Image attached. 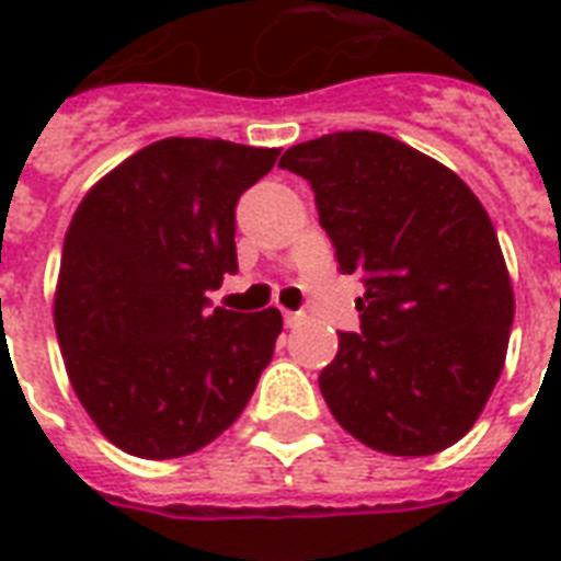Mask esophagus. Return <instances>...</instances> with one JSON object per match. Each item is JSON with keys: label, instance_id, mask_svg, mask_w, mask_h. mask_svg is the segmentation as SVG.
Returning a JSON list of instances; mask_svg holds the SVG:
<instances>
[{"label": "esophagus", "instance_id": "obj_1", "mask_svg": "<svg viewBox=\"0 0 561 561\" xmlns=\"http://www.w3.org/2000/svg\"><path fill=\"white\" fill-rule=\"evenodd\" d=\"M285 325H288V329H294V325L299 323V320H302V314H297V311H285Z\"/></svg>", "mask_w": 561, "mask_h": 561}]
</instances>
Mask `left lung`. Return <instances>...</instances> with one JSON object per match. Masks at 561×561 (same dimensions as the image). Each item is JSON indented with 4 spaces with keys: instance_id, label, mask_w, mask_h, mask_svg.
I'll use <instances>...</instances> for the list:
<instances>
[{
    "instance_id": "obj_1",
    "label": "left lung",
    "mask_w": 561,
    "mask_h": 561,
    "mask_svg": "<svg viewBox=\"0 0 561 561\" xmlns=\"http://www.w3.org/2000/svg\"><path fill=\"white\" fill-rule=\"evenodd\" d=\"M282 169L314 188L341 273L364 276L360 334L320 373L355 439L427 457L469 434L506 360L515 297L483 203L451 169L373 130L294 145Z\"/></svg>"
}]
</instances>
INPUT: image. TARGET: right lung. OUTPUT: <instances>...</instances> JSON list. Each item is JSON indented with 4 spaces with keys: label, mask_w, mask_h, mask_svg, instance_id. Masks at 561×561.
Returning a JSON list of instances; mask_svg holds the SVG:
<instances>
[{
    "label": "right lung",
    "mask_w": 561,
    "mask_h": 561,
    "mask_svg": "<svg viewBox=\"0 0 561 561\" xmlns=\"http://www.w3.org/2000/svg\"><path fill=\"white\" fill-rule=\"evenodd\" d=\"M279 148L171 136L87 192L66 229L55 329L66 375L101 434L145 460L201 451L253 396L279 308H215L238 271L236 203Z\"/></svg>",
    "instance_id": "add662e5"
}]
</instances>
